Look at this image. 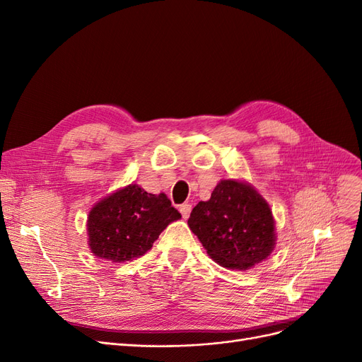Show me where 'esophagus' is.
<instances>
[{"label": "esophagus", "instance_id": "obj_1", "mask_svg": "<svg viewBox=\"0 0 362 362\" xmlns=\"http://www.w3.org/2000/svg\"><path fill=\"white\" fill-rule=\"evenodd\" d=\"M180 213L182 214L184 218H187V217L190 216V213H192V205H190V204H182V205H180Z\"/></svg>", "mask_w": 362, "mask_h": 362}]
</instances>
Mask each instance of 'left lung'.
I'll return each mask as SVG.
<instances>
[{
	"mask_svg": "<svg viewBox=\"0 0 362 362\" xmlns=\"http://www.w3.org/2000/svg\"><path fill=\"white\" fill-rule=\"evenodd\" d=\"M189 226L211 259L230 269L252 268L276 245L269 205L255 187L236 180H221L209 201L193 208Z\"/></svg>",
	"mask_w": 362,
	"mask_h": 362,
	"instance_id": "obj_1",
	"label": "left lung"
}]
</instances>
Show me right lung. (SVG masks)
Listing matches in <instances>:
<instances>
[{
    "instance_id": "add662e5",
    "label": "right lung",
    "mask_w": 362,
    "mask_h": 362,
    "mask_svg": "<svg viewBox=\"0 0 362 362\" xmlns=\"http://www.w3.org/2000/svg\"><path fill=\"white\" fill-rule=\"evenodd\" d=\"M181 218L165 193H146L130 184L109 194L90 211L88 245L97 256L126 262L145 255L168 224Z\"/></svg>"
}]
</instances>
